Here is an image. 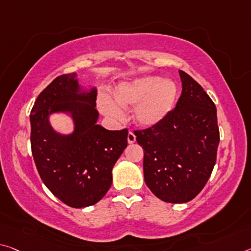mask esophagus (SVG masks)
I'll use <instances>...</instances> for the list:
<instances>
[{
  "label": "esophagus",
  "instance_id": "esophagus-1",
  "mask_svg": "<svg viewBox=\"0 0 251 251\" xmlns=\"http://www.w3.org/2000/svg\"><path fill=\"white\" fill-rule=\"evenodd\" d=\"M136 141V136H135L133 132H128V135H127V142L128 144H133Z\"/></svg>",
  "mask_w": 251,
  "mask_h": 251
}]
</instances>
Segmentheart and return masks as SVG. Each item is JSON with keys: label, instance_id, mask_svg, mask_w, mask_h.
<instances>
[{"label": "heart", "instance_id": "heart-1", "mask_svg": "<svg viewBox=\"0 0 251 251\" xmlns=\"http://www.w3.org/2000/svg\"><path fill=\"white\" fill-rule=\"evenodd\" d=\"M115 100L107 95L99 97L101 113L113 121L124 117L123 108L134 106L133 121L150 128L162 123L173 109L177 97L176 83L156 75L136 78L121 82L114 91Z\"/></svg>", "mask_w": 251, "mask_h": 251}]
</instances>
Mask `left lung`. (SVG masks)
<instances>
[{"label":"left lung","mask_w":251,"mask_h":251,"mask_svg":"<svg viewBox=\"0 0 251 251\" xmlns=\"http://www.w3.org/2000/svg\"><path fill=\"white\" fill-rule=\"evenodd\" d=\"M178 74L182 94L176 108L158 125L134 132L144 150L146 185L169 203H185L201 192L220 142L216 105L191 75Z\"/></svg>","instance_id":"1"}]
</instances>
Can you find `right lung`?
Instances as JSON below:
<instances>
[{
  "label": "right lung",
  "instance_id": "right-lung-1",
  "mask_svg": "<svg viewBox=\"0 0 251 251\" xmlns=\"http://www.w3.org/2000/svg\"><path fill=\"white\" fill-rule=\"evenodd\" d=\"M75 77V73L59 75L38 96L30 115L31 150L40 177L53 196L71 208H85L109 190L128 130L97 124L96 87L85 90ZM55 112L70 115L73 133L52 128L49 117Z\"/></svg>",
  "mask_w": 251,
  "mask_h": 251
}]
</instances>
